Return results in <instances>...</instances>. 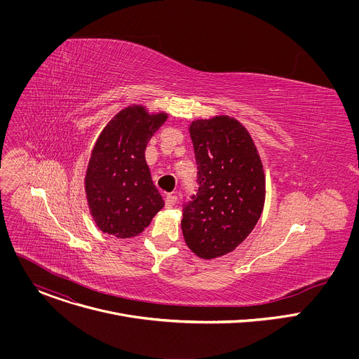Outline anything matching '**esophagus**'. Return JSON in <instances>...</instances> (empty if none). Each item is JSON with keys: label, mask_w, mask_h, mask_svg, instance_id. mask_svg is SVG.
Listing matches in <instances>:
<instances>
[{"label": "esophagus", "mask_w": 359, "mask_h": 359, "mask_svg": "<svg viewBox=\"0 0 359 359\" xmlns=\"http://www.w3.org/2000/svg\"><path fill=\"white\" fill-rule=\"evenodd\" d=\"M176 201H177V196H175V194H168L166 198H165L166 208H168V209H172V208L175 206V204H176Z\"/></svg>", "instance_id": "esophagus-1"}]
</instances>
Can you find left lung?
<instances>
[{
  "mask_svg": "<svg viewBox=\"0 0 359 359\" xmlns=\"http://www.w3.org/2000/svg\"><path fill=\"white\" fill-rule=\"evenodd\" d=\"M189 133L198 191L183 209L182 231L197 257L215 260L234 251L262 217L266 175L257 147L236 118L196 119Z\"/></svg>",
  "mask_w": 359,
  "mask_h": 359,
  "instance_id": "obj_1",
  "label": "left lung"
}]
</instances>
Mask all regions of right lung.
Masks as SVG:
<instances>
[{"label":"right lung","instance_id":"right-lung-1","mask_svg":"<svg viewBox=\"0 0 359 359\" xmlns=\"http://www.w3.org/2000/svg\"><path fill=\"white\" fill-rule=\"evenodd\" d=\"M166 112L143 105L119 111L99 133L85 173L89 213L96 227L116 238L139 236L163 208L144 150L168 121Z\"/></svg>","mask_w":359,"mask_h":359}]
</instances>
